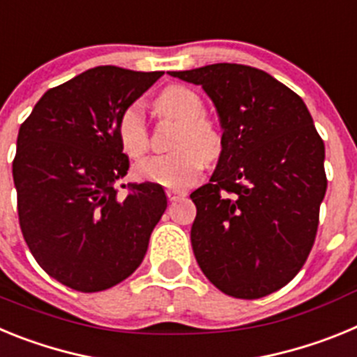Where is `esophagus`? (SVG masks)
Here are the masks:
<instances>
[{
    "instance_id": "esophagus-1",
    "label": "esophagus",
    "mask_w": 357,
    "mask_h": 357,
    "mask_svg": "<svg viewBox=\"0 0 357 357\" xmlns=\"http://www.w3.org/2000/svg\"><path fill=\"white\" fill-rule=\"evenodd\" d=\"M166 195H168L169 202H175V200H178V198L185 197V191H181V189H168V191H166Z\"/></svg>"
}]
</instances>
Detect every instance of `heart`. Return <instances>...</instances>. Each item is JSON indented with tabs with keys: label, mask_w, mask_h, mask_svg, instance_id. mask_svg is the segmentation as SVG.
Segmentation results:
<instances>
[{
	"label": "heart",
	"mask_w": 357,
	"mask_h": 357,
	"mask_svg": "<svg viewBox=\"0 0 357 357\" xmlns=\"http://www.w3.org/2000/svg\"><path fill=\"white\" fill-rule=\"evenodd\" d=\"M160 114L182 123L176 134L173 153L157 155L135 164L134 175L139 181L164 188L182 189L193 184L206 166V159H214L222 150V135L213 123L207 121L204 100L184 85H169L157 98ZM118 139L128 157L139 159L150 148V137L141 105L132 103L118 119Z\"/></svg>",
	"instance_id": "1"
}]
</instances>
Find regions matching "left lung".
<instances>
[{"label":"left lung","instance_id":"8db88e82","mask_svg":"<svg viewBox=\"0 0 357 357\" xmlns=\"http://www.w3.org/2000/svg\"><path fill=\"white\" fill-rule=\"evenodd\" d=\"M202 85L222 125L209 184L191 193L198 266L225 295L261 298L301 272L326 197V146L298 94L241 64L169 71Z\"/></svg>","mask_w":357,"mask_h":357}]
</instances>
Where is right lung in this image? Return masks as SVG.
<instances>
[{"label": "right lung", "instance_id": "1", "mask_svg": "<svg viewBox=\"0 0 357 357\" xmlns=\"http://www.w3.org/2000/svg\"><path fill=\"white\" fill-rule=\"evenodd\" d=\"M162 75L87 69L46 91L19 128L12 175L21 232L39 266L68 288L103 291L132 275L166 211L162 185L116 188L128 172L119 116Z\"/></svg>", "mask_w": 357, "mask_h": 357}]
</instances>
